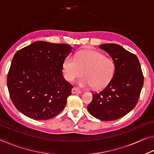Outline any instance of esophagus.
Returning a JSON list of instances; mask_svg holds the SVG:
<instances>
[{"instance_id": "1", "label": "esophagus", "mask_w": 154, "mask_h": 154, "mask_svg": "<svg viewBox=\"0 0 154 154\" xmlns=\"http://www.w3.org/2000/svg\"><path fill=\"white\" fill-rule=\"evenodd\" d=\"M71 92H72V94H76V93H81V92H82V91H81V90H79V88H77L76 87H74L72 89Z\"/></svg>"}]
</instances>
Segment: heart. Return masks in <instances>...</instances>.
I'll return each instance as SVG.
<instances>
[{"mask_svg": "<svg viewBox=\"0 0 154 154\" xmlns=\"http://www.w3.org/2000/svg\"><path fill=\"white\" fill-rule=\"evenodd\" d=\"M114 60L92 49L82 50L75 58L68 56L62 64L64 77L71 82L82 73L84 76L78 81L82 87H94L100 89L111 82L116 72Z\"/></svg>", "mask_w": 154, "mask_h": 154, "instance_id": "b5f03b06", "label": "heart"}]
</instances>
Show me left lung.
Returning a JSON list of instances; mask_svg holds the SVG:
<instances>
[{"label":"left lung","instance_id":"1","mask_svg":"<svg viewBox=\"0 0 154 154\" xmlns=\"http://www.w3.org/2000/svg\"><path fill=\"white\" fill-rule=\"evenodd\" d=\"M99 48L114 60L116 72L103 90L93 94L88 110L98 119L113 121L122 118L137 105L144 77L135 54L115 43L103 44Z\"/></svg>","mask_w":154,"mask_h":154}]
</instances>
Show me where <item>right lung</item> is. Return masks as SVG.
Segmentation results:
<instances>
[{"label": "right lung", "mask_w": 154, "mask_h": 154, "mask_svg": "<svg viewBox=\"0 0 154 154\" xmlns=\"http://www.w3.org/2000/svg\"><path fill=\"white\" fill-rule=\"evenodd\" d=\"M72 48L36 41L17 51L7 75V88L18 111L37 120L60 113L73 88L62 75V64Z\"/></svg>", "instance_id": "obj_1"}]
</instances>
